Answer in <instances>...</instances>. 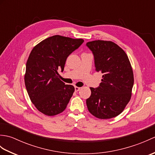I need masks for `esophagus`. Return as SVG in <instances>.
Masks as SVG:
<instances>
[{"label":"esophagus","instance_id":"obj_1","mask_svg":"<svg viewBox=\"0 0 155 155\" xmlns=\"http://www.w3.org/2000/svg\"><path fill=\"white\" fill-rule=\"evenodd\" d=\"M81 89V87H74V90L75 92H78L79 91V90Z\"/></svg>","mask_w":155,"mask_h":155}]
</instances>
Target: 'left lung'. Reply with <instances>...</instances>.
<instances>
[{
  "mask_svg": "<svg viewBox=\"0 0 155 155\" xmlns=\"http://www.w3.org/2000/svg\"><path fill=\"white\" fill-rule=\"evenodd\" d=\"M86 46L94 56L96 71L103 73L99 86L90 88L88 110L101 119L117 117L131 97L134 77L130 61L123 49L111 41H94Z\"/></svg>",
  "mask_w": 155,
  "mask_h": 155,
  "instance_id": "left-lung-1",
  "label": "left lung"
}]
</instances>
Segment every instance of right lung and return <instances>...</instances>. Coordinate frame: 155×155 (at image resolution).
Listing matches in <instances>:
<instances>
[{
    "label": "right lung",
    "instance_id": "right-lung-1",
    "mask_svg": "<svg viewBox=\"0 0 155 155\" xmlns=\"http://www.w3.org/2000/svg\"><path fill=\"white\" fill-rule=\"evenodd\" d=\"M83 42L54 35L32 50L26 64L25 83L31 101L42 113L54 116L65 110L74 88L59 79L58 70L63 71L67 57Z\"/></svg>",
    "mask_w": 155,
    "mask_h": 155
}]
</instances>
